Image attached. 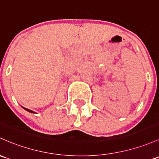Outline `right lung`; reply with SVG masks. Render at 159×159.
I'll return each mask as SVG.
<instances>
[{
    "label": "right lung",
    "instance_id": "obj_1",
    "mask_svg": "<svg viewBox=\"0 0 159 159\" xmlns=\"http://www.w3.org/2000/svg\"><path fill=\"white\" fill-rule=\"evenodd\" d=\"M23 109H25V110H26V111L30 112V113H35V112H33V110H29V109H27V108H25V107H23Z\"/></svg>",
    "mask_w": 159,
    "mask_h": 159
}]
</instances>
